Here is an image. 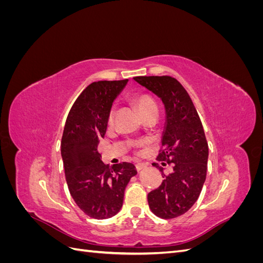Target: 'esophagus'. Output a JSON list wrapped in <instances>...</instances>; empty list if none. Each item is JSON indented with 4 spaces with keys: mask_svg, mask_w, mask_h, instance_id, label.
Returning a JSON list of instances; mask_svg holds the SVG:
<instances>
[{
    "mask_svg": "<svg viewBox=\"0 0 263 263\" xmlns=\"http://www.w3.org/2000/svg\"><path fill=\"white\" fill-rule=\"evenodd\" d=\"M146 163H142V162H138L137 164H136V169H137V171H141V170H144L145 168H146Z\"/></svg>",
    "mask_w": 263,
    "mask_h": 263,
    "instance_id": "esophagus-1",
    "label": "esophagus"
}]
</instances>
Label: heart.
<instances>
[{
    "mask_svg": "<svg viewBox=\"0 0 263 263\" xmlns=\"http://www.w3.org/2000/svg\"><path fill=\"white\" fill-rule=\"evenodd\" d=\"M134 103H135V105L137 106L141 115H145L146 113L150 112V110H153V109H157L156 102L154 101L153 98L149 97V95H147V94L136 95V97L134 98ZM115 114H116V108H115V106H112L108 112V117H107L108 123H113Z\"/></svg>",
    "mask_w": 263,
    "mask_h": 263,
    "instance_id": "1",
    "label": "heart"
}]
</instances>
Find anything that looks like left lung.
<instances>
[{"instance_id": "1", "label": "left lung", "mask_w": 263, "mask_h": 263, "mask_svg": "<svg viewBox=\"0 0 263 263\" xmlns=\"http://www.w3.org/2000/svg\"><path fill=\"white\" fill-rule=\"evenodd\" d=\"M134 80L160 99L165 109L162 149L157 160L173 163V171L148 194L149 208L156 216L170 219L186 213L201 194L208 172L209 145L190 95L169 76L135 77Z\"/></svg>"}]
</instances>
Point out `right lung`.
I'll return each instance as SVG.
<instances>
[{"label":"right lung","mask_w":263,"mask_h":263,"mask_svg":"<svg viewBox=\"0 0 263 263\" xmlns=\"http://www.w3.org/2000/svg\"><path fill=\"white\" fill-rule=\"evenodd\" d=\"M127 82L98 81L86 86L71 107L62 134L61 157L69 192L79 209L95 219L119 212L125 189L137 174L133 163L104 164L98 151L109 109Z\"/></svg>","instance_id":"obj_1"}]
</instances>
